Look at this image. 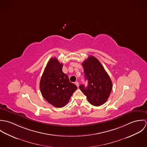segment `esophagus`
I'll return each mask as SVG.
<instances>
[{"instance_id": "1", "label": "esophagus", "mask_w": 147, "mask_h": 147, "mask_svg": "<svg viewBox=\"0 0 147 147\" xmlns=\"http://www.w3.org/2000/svg\"><path fill=\"white\" fill-rule=\"evenodd\" d=\"M75 84H76V85L78 87L79 86V82H75Z\"/></svg>"}]
</instances>
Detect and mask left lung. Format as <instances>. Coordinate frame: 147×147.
<instances>
[{"mask_svg":"<svg viewBox=\"0 0 147 147\" xmlns=\"http://www.w3.org/2000/svg\"><path fill=\"white\" fill-rule=\"evenodd\" d=\"M82 65L88 85L86 87L80 85V89L90 104L96 106L103 105L107 100L113 88L109 75L100 61L93 56H89Z\"/></svg>","mask_w":147,"mask_h":147,"instance_id":"1","label":"left lung"}]
</instances>
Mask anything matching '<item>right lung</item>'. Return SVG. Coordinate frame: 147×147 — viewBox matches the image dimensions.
I'll use <instances>...</instances> for the list:
<instances>
[{"instance_id":"right-lung-1","label":"right lung","mask_w":147,"mask_h":147,"mask_svg":"<svg viewBox=\"0 0 147 147\" xmlns=\"http://www.w3.org/2000/svg\"><path fill=\"white\" fill-rule=\"evenodd\" d=\"M63 65L56 58H51L45 68L40 83L43 97L51 105L59 108L68 102L78 88L63 73Z\"/></svg>"}]
</instances>
